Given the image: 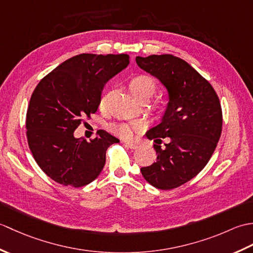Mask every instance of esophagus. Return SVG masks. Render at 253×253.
<instances>
[{
    "label": "esophagus",
    "instance_id": "obj_1",
    "mask_svg": "<svg viewBox=\"0 0 253 253\" xmlns=\"http://www.w3.org/2000/svg\"><path fill=\"white\" fill-rule=\"evenodd\" d=\"M125 144H126V146H127L128 148H130V149H138V148H139V144L136 143V142L127 141V142H125Z\"/></svg>",
    "mask_w": 253,
    "mask_h": 253
}]
</instances>
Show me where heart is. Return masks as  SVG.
<instances>
[{"label":"heart","instance_id":"1","mask_svg":"<svg viewBox=\"0 0 253 253\" xmlns=\"http://www.w3.org/2000/svg\"><path fill=\"white\" fill-rule=\"evenodd\" d=\"M128 89H129L130 93L135 96V98L140 102H146L154 94L155 91L158 89V84L152 76L147 74H137L132 76L129 82H128ZM112 96V90H105L102 93L100 101H99V107L102 111H105L109 106L110 100ZM160 105L155 106V110H160ZM140 124H128V123H118L111 125V129L113 132L117 133L118 136L123 138H129L132 135L133 129H140Z\"/></svg>","mask_w":253,"mask_h":253}]
</instances>
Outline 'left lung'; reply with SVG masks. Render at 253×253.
<instances>
[{"instance_id":"8db88e82","label":"left lung","mask_w":253,"mask_h":253,"mask_svg":"<svg viewBox=\"0 0 253 253\" xmlns=\"http://www.w3.org/2000/svg\"><path fill=\"white\" fill-rule=\"evenodd\" d=\"M136 62L169 94L162 122L147 132L157 143V162L141 168V174L158 189H174L197 176L211 159L222 133V106L212 84L181 58L162 54L137 56ZM160 137L168 140L164 148Z\"/></svg>"}]
</instances>
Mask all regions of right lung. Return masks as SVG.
Instances as JSON below:
<instances>
[{
	"label": "right lung",
	"mask_w": 253,
	"mask_h": 253,
	"mask_svg": "<svg viewBox=\"0 0 253 253\" xmlns=\"http://www.w3.org/2000/svg\"><path fill=\"white\" fill-rule=\"evenodd\" d=\"M129 64L128 54L68 58L40 80L26 114V135L37 164L63 186L83 187L103 169L106 150L118 139L104 130L76 139L74 131L98 110L105 83Z\"/></svg>",
	"instance_id": "right-lung-1"
}]
</instances>
